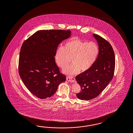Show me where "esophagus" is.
<instances>
[{
    "label": "esophagus",
    "instance_id": "1",
    "mask_svg": "<svg viewBox=\"0 0 133 133\" xmlns=\"http://www.w3.org/2000/svg\"><path fill=\"white\" fill-rule=\"evenodd\" d=\"M66 79L68 81L70 82H74L75 81V77H74L72 76H68V77H67Z\"/></svg>",
    "mask_w": 133,
    "mask_h": 133
}]
</instances>
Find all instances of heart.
Wrapping results in <instances>:
<instances>
[{
  "label": "heart",
  "instance_id": "b5f03b06",
  "mask_svg": "<svg viewBox=\"0 0 133 133\" xmlns=\"http://www.w3.org/2000/svg\"><path fill=\"white\" fill-rule=\"evenodd\" d=\"M99 53L97 44L94 42H85L77 37L72 38L57 49L55 55V61L61 68H66L72 59L71 66L63 72L73 75L88 70L94 64Z\"/></svg>",
  "mask_w": 133,
  "mask_h": 133
}]
</instances>
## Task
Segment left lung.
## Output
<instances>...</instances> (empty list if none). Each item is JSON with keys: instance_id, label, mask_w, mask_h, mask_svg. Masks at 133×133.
Returning <instances> with one entry per match:
<instances>
[{"instance_id": "1", "label": "left lung", "mask_w": 133, "mask_h": 133, "mask_svg": "<svg viewBox=\"0 0 133 133\" xmlns=\"http://www.w3.org/2000/svg\"><path fill=\"white\" fill-rule=\"evenodd\" d=\"M93 35L98 43V57L88 70L76 78L81 90L76 95L82 100L97 97L111 81L115 71V54L111 44L100 36L95 34Z\"/></svg>"}]
</instances>
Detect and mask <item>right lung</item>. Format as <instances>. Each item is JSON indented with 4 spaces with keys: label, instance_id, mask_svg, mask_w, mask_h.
Wrapping results in <instances>:
<instances>
[{
    "label": "right lung",
    "instance_id": "obj_1",
    "mask_svg": "<svg viewBox=\"0 0 133 133\" xmlns=\"http://www.w3.org/2000/svg\"><path fill=\"white\" fill-rule=\"evenodd\" d=\"M70 30H41L22 45L18 71L24 85L40 99L53 95L58 85L66 80L55 62L59 44L71 36Z\"/></svg>",
    "mask_w": 133,
    "mask_h": 133
}]
</instances>
